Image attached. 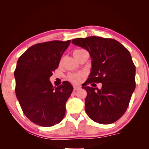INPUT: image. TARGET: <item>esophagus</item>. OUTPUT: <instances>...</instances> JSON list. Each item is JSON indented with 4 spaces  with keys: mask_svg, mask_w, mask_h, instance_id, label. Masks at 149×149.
Wrapping results in <instances>:
<instances>
[{
    "mask_svg": "<svg viewBox=\"0 0 149 149\" xmlns=\"http://www.w3.org/2000/svg\"><path fill=\"white\" fill-rule=\"evenodd\" d=\"M81 89V87H79V86H76V85H75V86H74V91H77Z\"/></svg>",
    "mask_w": 149,
    "mask_h": 149,
    "instance_id": "1",
    "label": "esophagus"
}]
</instances>
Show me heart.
Segmentation results:
<instances>
[{
  "mask_svg": "<svg viewBox=\"0 0 149 149\" xmlns=\"http://www.w3.org/2000/svg\"><path fill=\"white\" fill-rule=\"evenodd\" d=\"M76 50H75V51H76ZM83 76H84V75H83L82 74H80V73H79V74H72L68 75V79L70 81L73 83V84H79V83L81 82V81Z\"/></svg>",
  "mask_w": 149,
  "mask_h": 149,
  "instance_id": "heart-1",
  "label": "heart"
}]
</instances>
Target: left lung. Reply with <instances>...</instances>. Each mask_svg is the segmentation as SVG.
<instances>
[{
  "label": "left lung",
  "instance_id": "1",
  "mask_svg": "<svg viewBox=\"0 0 149 149\" xmlns=\"http://www.w3.org/2000/svg\"><path fill=\"white\" fill-rule=\"evenodd\" d=\"M72 43L86 49L92 59L91 72L82 85L87 93V114L101 124L116 122L135 89V65L129 50L116 40L95 36L73 39ZM91 82H101L102 89L88 86Z\"/></svg>",
  "mask_w": 149,
  "mask_h": 149
}]
</instances>
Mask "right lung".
<instances>
[{
  "label": "right lung",
  "instance_id": "right-lung-1",
  "mask_svg": "<svg viewBox=\"0 0 149 149\" xmlns=\"http://www.w3.org/2000/svg\"><path fill=\"white\" fill-rule=\"evenodd\" d=\"M70 44V40L35 44L17 60L14 71L16 95L25 116L35 124L50 127L64 118L73 86L65 81L54 87L49 78Z\"/></svg>",
  "mask_w": 149,
  "mask_h": 149
}]
</instances>
